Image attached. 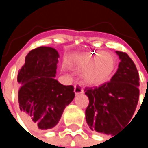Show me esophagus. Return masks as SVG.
Listing matches in <instances>:
<instances>
[{"instance_id":"obj_1","label":"esophagus","mask_w":148,"mask_h":148,"mask_svg":"<svg viewBox=\"0 0 148 148\" xmlns=\"http://www.w3.org/2000/svg\"><path fill=\"white\" fill-rule=\"evenodd\" d=\"M74 92L76 95H77V94H80V93H82V92H83V89L80 87V86H79V85L76 84V85L74 86Z\"/></svg>"}]
</instances>
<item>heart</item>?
Wrapping results in <instances>:
<instances>
[{"label": "heart", "mask_w": 148, "mask_h": 148, "mask_svg": "<svg viewBox=\"0 0 148 148\" xmlns=\"http://www.w3.org/2000/svg\"><path fill=\"white\" fill-rule=\"evenodd\" d=\"M68 63L76 69H84L81 79L91 86H101L109 81L116 67L115 56L104 51L74 55L68 58Z\"/></svg>", "instance_id": "heart-1"}]
</instances>
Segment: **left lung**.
<instances>
[{
    "mask_svg": "<svg viewBox=\"0 0 148 148\" xmlns=\"http://www.w3.org/2000/svg\"><path fill=\"white\" fill-rule=\"evenodd\" d=\"M120 62L110 81L95 88H86L89 99L86 120L92 130L112 134L133 116L139 100V74L131 58L116 51Z\"/></svg>",
    "mask_w": 148,
    "mask_h": 148,
    "instance_id": "obj_1",
    "label": "left lung"
}]
</instances>
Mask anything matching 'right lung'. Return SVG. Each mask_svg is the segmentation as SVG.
I'll use <instances>...</instances> for the list:
<instances>
[{
  "label": "right lung",
  "mask_w": 148,
  "mask_h": 148,
  "mask_svg": "<svg viewBox=\"0 0 148 148\" xmlns=\"http://www.w3.org/2000/svg\"><path fill=\"white\" fill-rule=\"evenodd\" d=\"M59 56L54 48L38 47L27 54L18 70L19 110L25 122L32 128H54L74 99V86L62 85L55 79Z\"/></svg>",
  "instance_id": "right-lung-1"
}]
</instances>
